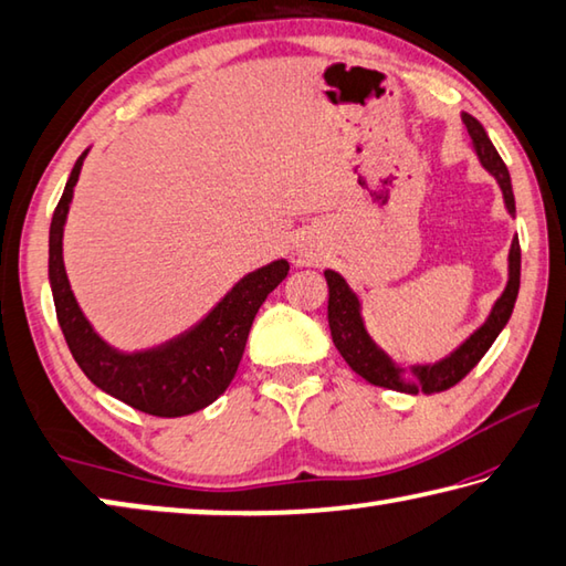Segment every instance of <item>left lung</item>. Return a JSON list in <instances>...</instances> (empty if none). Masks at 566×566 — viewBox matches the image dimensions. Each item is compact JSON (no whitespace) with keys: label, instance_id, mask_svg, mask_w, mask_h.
I'll return each instance as SVG.
<instances>
[{"label":"left lung","instance_id":"1","mask_svg":"<svg viewBox=\"0 0 566 566\" xmlns=\"http://www.w3.org/2000/svg\"><path fill=\"white\" fill-rule=\"evenodd\" d=\"M462 122L469 132V137H472V147L476 151L479 165H482L496 179V185L502 189L506 212L514 217L516 207H514L510 169H506L500 151L494 149L490 134L484 132L479 119H474L472 114L464 112ZM506 262H510V280H506V286L500 300L492 304V312L486 314L482 327L469 334V337L459 344L452 354H447L444 359H439L434 364H411L409 375L405 367H399V364L369 337L367 324H364V317H361V302L357 292L352 290L339 272L324 270V280L329 284L327 317H329L334 347L339 349L344 361H347L359 377L367 379L369 385L405 391V395H417V391L434 395V391H444L449 387H454L459 379H464L469 371L476 367V361L484 357L486 349L492 347L494 339L500 337V332L506 327V322L512 317L516 294H520V274H522L520 237L512 239Z\"/></svg>","mask_w":566,"mask_h":566}]
</instances>
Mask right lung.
Listing matches in <instances>:
<instances>
[{"label":"right lung","instance_id":"obj_1","mask_svg":"<svg viewBox=\"0 0 566 566\" xmlns=\"http://www.w3.org/2000/svg\"><path fill=\"white\" fill-rule=\"evenodd\" d=\"M87 155L90 149H84L74 161L50 224V286L64 339L87 379L109 397L155 417L195 415L224 395L234 379L256 312L290 274V262L274 260L244 274L202 319L157 347L137 352L112 347L84 317L62 254L66 214Z\"/></svg>","mask_w":566,"mask_h":566}]
</instances>
